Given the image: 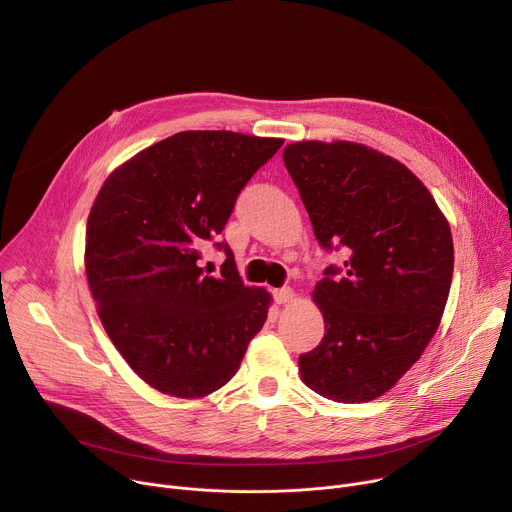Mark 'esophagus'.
<instances>
[{
	"label": "esophagus",
	"instance_id": "obj_1",
	"mask_svg": "<svg viewBox=\"0 0 512 512\" xmlns=\"http://www.w3.org/2000/svg\"><path fill=\"white\" fill-rule=\"evenodd\" d=\"M274 298L278 304H286V302H292L296 298V294L292 288H280L274 292Z\"/></svg>",
	"mask_w": 512,
	"mask_h": 512
}]
</instances>
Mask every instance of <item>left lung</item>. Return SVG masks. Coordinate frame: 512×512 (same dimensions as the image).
<instances>
[{
    "instance_id": "left-lung-1",
    "label": "left lung",
    "mask_w": 512,
    "mask_h": 512,
    "mask_svg": "<svg viewBox=\"0 0 512 512\" xmlns=\"http://www.w3.org/2000/svg\"><path fill=\"white\" fill-rule=\"evenodd\" d=\"M284 164L317 241L344 247L313 300L325 337L298 358L302 383L342 401L393 389L430 344L453 280V236L426 185L399 160L356 142L288 144Z\"/></svg>"
}]
</instances>
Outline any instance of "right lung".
<instances>
[{"label":"right lung","mask_w":512,"mask_h":512,"mask_svg":"<svg viewBox=\"0 0 512 512\" xmlns=\"http://www.w3.org/2000/svg\"><path fill=\"white\" fill-rule=\"evenodd\" d=\"M282 144L181 131L117 166L92 203L84 265L98 319L131 370L164 395L201 399L224 387L267 319L271 294L241 282L228 247L220 278L197 259Z\"/></svg>","instance_id":"right-lung-1"}]
</instances>
